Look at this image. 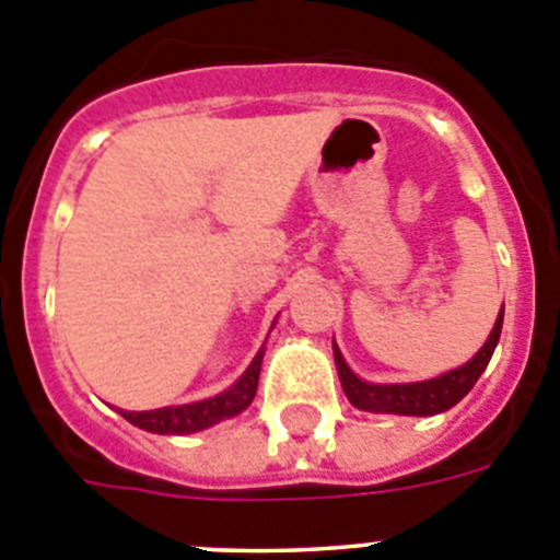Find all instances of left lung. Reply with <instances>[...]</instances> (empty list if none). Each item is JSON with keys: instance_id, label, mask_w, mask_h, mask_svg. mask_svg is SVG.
Segmentation results:
<instances>
[{"instance_id": "8db88e82", "label": "left lung", "mask_w": 560, "mask_h": 560, "mask_svg": "<svg viewBox=\"0 0 560 560\" xmlns=\"http://www.w3.org/2000/svg\"><path fill=\"white\" fill-rule=\"evenodd\" d=\"M502 316L504 305L499 311L497 323H493L491 336L485 339V345L474 353L471 361H465L463 368L448 370V373L429 381H409V384H373V381L359 378L348 368V361H345V355H341V350L336 348L334 341V359L336 370H339L341 389H345L350 404L355 409H364V412L412 415V418H429V415L446 412V409H452L454 404H459L465 395L471 393L482 370L488 368V361H491L493 350L499 345V334H502Z\"/></svg>"}]
</instances>
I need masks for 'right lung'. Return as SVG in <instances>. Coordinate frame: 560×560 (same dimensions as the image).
Instances as JSON below:
<instances>
[{"label":"right lung","instance_id":"right-lung-1","mask_svg":"<svg viewBox=\"0 0 560 560\" xmlns=\"http://www.w3.org/2000/svg\"><path fill=\"white\" fill-rule=\"evenodd\" d=\"M264 350L266 348L257 350L249 368L244 370V375L230 389L212 395V398L192 400V404H182V407L148 409V412H126V409H120V415L128 423L153 434H192L201 432V429L215 427V423H221L226 418H235V415L244 412L252 400H255L260 364H264Z\"/></svg>","mask_w":560,"mask_h":560}]
</instances>
